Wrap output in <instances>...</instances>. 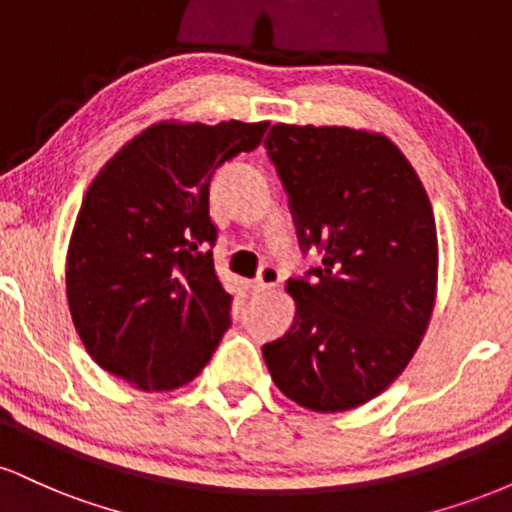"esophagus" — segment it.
<instances>
[{
	"instance_id": "34e87169",
	"label": "esophagus",
	"mask_w": 512,
	"mask_h": 512,
	"mask_svg": "<svg viewBox=\"0 0 512 512\" xmlns=\"http://www.w3.org/2000/svg\"><path fill=\"white\" fill-rule=\"evenodd\" d=\"M281 281V272L279 269L274 267V264H264V267L260 269V276H257L255 281H252V291H269V289H274L276 284H279Z\"/></svg>"
}]
</instances>
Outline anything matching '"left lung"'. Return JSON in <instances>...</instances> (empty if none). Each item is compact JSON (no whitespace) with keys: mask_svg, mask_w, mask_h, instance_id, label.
Masks as SVG:
<instances>
[{"mask_svg":"<svg viewBox=\"0 0 512 512\" xmlns=\"http://www.w3.org/2000/svg\"><path fill=\"white\" fill-rule=\"evenodd\" d=\"M264 149L289 195L303 255H322L320 267L289 279L296 320L262 346L264 363L301 407H361L407 368L431 320V202L402 151L380 134L274 125Z\"/></svg>","mask_w":512,"mask_h":512,"instance_id":"8db88e82","label":"left lung"}]
</instances>
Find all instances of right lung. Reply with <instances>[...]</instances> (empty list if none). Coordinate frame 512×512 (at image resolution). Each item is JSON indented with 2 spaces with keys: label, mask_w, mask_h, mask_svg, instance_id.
Returning a JSON list of instances; mask_svg holds the SVG:
<instances>
[{
  "label": "right lung",
  "mask_w": 512,
  "mask_h": 512,
  "mask_svg": "<svg viewBox=\"0 0 512 512\" xmlns=\"http://www.w3.org/2000/svg\"><path fill=\"white\" fill-rule=\"evenodd\" d=\"M267 122H161L88 187L67 255V301L88 356L142 390H175L209 363L233 296L211 248L216 168L262 142Z\"/></svg>",
  "instance_id": "right-lung-1"
}]
</instances>
